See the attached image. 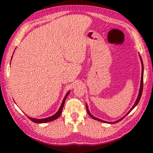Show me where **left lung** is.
<instances>
[{
	"mask_svg": "<svg viewBox=\"0 0 153 153\" xmlns=\"http://www.w3.org/2000/svg\"><path fill=\"white\" fill-rule=\"evenodd\" d=\"M140 58H141V63H142V74H141V86H140V90H139V96H138V97H137V100H136V102H135V103H134V106H132V108H131L130 110H129V111L127 113V114L125 115V116H127V115H128L129 113H130V111L131 110L133 109L138 104V103H139V100H140V99H141V95H142V92H143V61H142V59H141V58L140 57ZM86 110H87V112H88V114H89V116L91 117L92 118H93V119H95V120H98V121H100V122H103V123H107L106 122V121H104V120H100V119H99V118H95V116H93V115H91V113L89 112V110H88V106L86 105ZM125 118V116L123 117V118H122L121 119H120V120H117V121H116V122H114L113 123H118L119 121H120V120H122L123 118Z\"/></svg>",
	"mask_w": 153,
	"mask_h": 153,
	"instance_id": "1",
	"label": "left lung"
}]
</instances>
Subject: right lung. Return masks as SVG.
<instances>
[{
	"mask_svg": "<svg viewBox=\"0 0 153 153\" xmlns=\"http://www.w3.org/2000/svg\"><path fill=\"white\" fill-rule=\"evenodd\" d=\"M69 93H70V92H68V93L66 94L65 97L63 101H62V104H61V106H60L59 110H58L57 113L54 114L53 116H52L51 117H49V118H44V119H35V118H30V117L28 116V118L30 119L31 121H33V122L36 123H45L50 122V121L54 120H56V119H57L58 117L60 116V114H61L62 108H63V106H64V104H65V100H66L67 97H68V95H69Z\"/></svg>",
	"mask_w": 153,
	"mask_h": 153,
	"instance_id": "right-lung-1",
	"label": "right lung"
}]
</instances>
